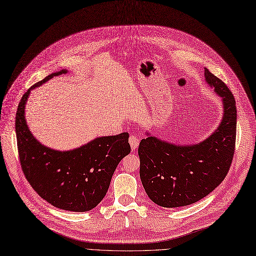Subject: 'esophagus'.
Segmentation results:
<instances>
[{"label": "esophagus", "instance_id": "esophagus-1", "mask_svg": "<svg viewBox=\"0 0 256 256\" xmlns=\"http://www.w3.org/2000/svg\"><path fill=\"white\" fill-rule=\"evenodd\" d=\"M130 144L132 150H135L138 148V146H139V139L137 137H135V136H130Z\"/></svg>", "mask_w": 256, "mask_h": 256}]
</instances>
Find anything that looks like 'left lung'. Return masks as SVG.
Wrapping results in <instances>:
<instances>
[{
	"instance_id": "8db88e82",
	"label": "left lung",
	"mask_w": 256,
	"mask_h": 256,
	"mask_svg": "<svg viewBox=\"0 0 256 256\" xmlns=\"http://www.w3.org/2000/svg\"><path fill=\"white\" fill-rule=\"evenodd\" d=\"M206 84L222 100V118L213 133L196 144H175L146 132L140 141V178L156 204L178 208L210 194L228 174L235 148V99L226 85L204 68Z\"/></svg>"
}]
</instances>
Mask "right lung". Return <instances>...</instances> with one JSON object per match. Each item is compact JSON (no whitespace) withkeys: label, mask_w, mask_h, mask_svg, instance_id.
Returning a JSON list of instances; mask_svg holds the SVG:
<instances>
[{"label":"right lung","mask_w":256,"mask_h":256,"mask_svg":"<svg viewBox=\"0 0 256 256\" xmlns=\"http://www.w3.org/2000/svg\"><path fill=\"white\" fill-rule=\"evenodd\" d=\"M68 72L48 74L24 94L16 116V142L23 173L41 198L65 211L86 212L106 196L114 172L130 146L128 133L97 137L70 150H54L36 140L25 119L27 99L32 90Z\"/></svg>","instance_id":"add662e5"}]
</instances>
